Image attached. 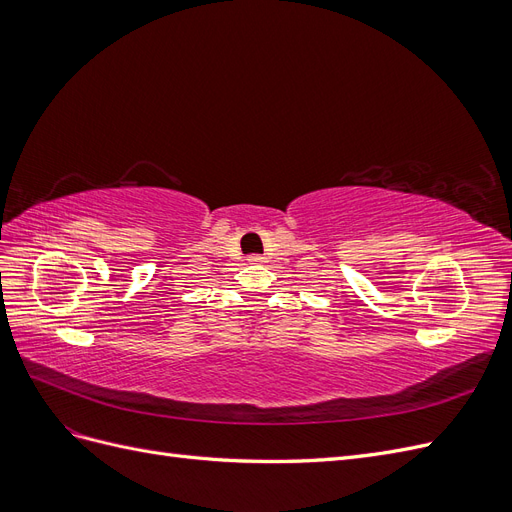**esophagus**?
Instances as JSON below:
<instances>
[{"label": "esophagus", "instance_id": "obj_1", "mask_svg": "<svg viewBox=\"0 0 512 512\" xmlns=\"http://www.w3.org/2000/svg\"><path fill=\"white\" fill-rule=\"evenodd\" d=\"M247 262H250V265H262V262H265V256L252 254V256H247Z\"/></svg>", "mask_w": 512, "mask_h": 512}]
</instances>
